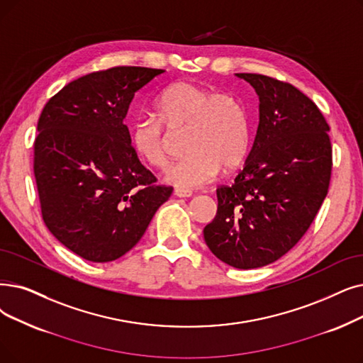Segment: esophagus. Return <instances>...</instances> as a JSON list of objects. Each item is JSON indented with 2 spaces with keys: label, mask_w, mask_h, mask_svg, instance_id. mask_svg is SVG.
<instances>
[{
  "label": "esophagus",
  "mask_w": 363,
  "mask_h": 363,
  "mask_svg": "<svg viewBox=\"0 0 363 363\" xmlns=\"http://www.w3.org/2000/svg\"><path fill=\"white\" fill-rule=\"evenodd\" d=\"M175 196L177 197H191L193 191L191 190H185V188H177Z\"/></svg>",
  "instance_id": "esophagus-1"
}]
</instances>
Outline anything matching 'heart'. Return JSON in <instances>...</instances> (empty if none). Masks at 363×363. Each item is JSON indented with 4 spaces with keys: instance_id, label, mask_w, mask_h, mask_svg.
Here are the masks:
<instances>
[{
    "instance_id": "b5f03b06",
    "label": "heart",
    "mask_w": 363,
    "mask_h": 363,
    "mask_svg": "<svg viewBox=\"0 0 363 363\" xmlns=\"http://www.w3.org/2000/svg\"><path fill=\"white\" fill-rule=\"evenodd\" d=\"M152 117H138L129 129L133 151L147 164L162 169L167 163L164 129L188 125L186 154L167 167L166 182L194 188L209 182L220 166H239L249 150L250 123L243 102L231 93L213 91L178 82L163 89L154 101Z\"/></svg>"
}]
</instances>
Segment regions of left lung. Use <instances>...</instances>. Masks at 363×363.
I'll list each match as a JSON object with an SVG mask.
<instances>
[{
	"label": "left lung",
	"mask_w": 363,
	"mask_h": 363,
	"mask_svg": "<svg viewBox=\"0 0 363 363\" xmlns=\"http://www.w3.org/2000/svg\"><path fill=\"white\" fill-rule=\"evenodd\" d=\"M259 98V124L233 185L216 188L218 211L203 230L212 254L234 269L272 264L303 238L333 173L329 124L318 105L286 82L238 74Z\"/></svg>",
	"instance_id": "8db88e82"
}]
</instances>
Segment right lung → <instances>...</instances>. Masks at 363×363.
<instances>
[{
  "label": "right lung",
  "mask_w": 363,
  "mask_h": 363,
  "mask_svg": "<svg viewBox=\"0 0 363 363\" xmlns=\"http://www.w3.org/2000/svg\"><path fill=\"white\" fill-rule=\"evenodd\" d=\"M163 72L94 71L43 108L34 140L41 216L62 245L87 261L109 262L129 252L173 191L139 162L123 123L135 93Z\"/></svg>",
  "instance_id": "add662e5"
}]
</instances>
